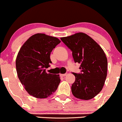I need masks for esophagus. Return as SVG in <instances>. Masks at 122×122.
I'll use <instances>...</instances> for the list:
<instances>
[{
  "mask_svg": "<svg viewBox=\"0 0 122 122\" xmlns=\"http://www.w3.org/2000/svg\"><path fill=\"white\" fill-rule=\"evenodd\" d=\"M66 75V74H60V76H65Z\"/></svg>",
  "mask_w": 122,
  "mask_h": 122,
  "instance_id": "1",
  "label": "esophagus"
}]
</instances>
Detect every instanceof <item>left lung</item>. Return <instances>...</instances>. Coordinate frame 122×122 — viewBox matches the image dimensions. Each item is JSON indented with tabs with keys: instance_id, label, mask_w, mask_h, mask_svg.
<instances>
[{
	"instance_id": "obj_1",
	"label": "left lung",
	"mask_w": 122,
	"mask_h": 122,
	"mask_svg": "<svg viewBox=\"0 0 122 122\" xmlns=\"http://www.w3.org/2000/svg\"><path fill=\"white\" fill-rule=\"evenodd\" d=\"M72 51L74 62L80 64L81 73H74L73 95L80 99L94 98L102 89L107 75V61L104 51L91 37L83 33L61 38Z\"/></svg>"
}]
</instances>
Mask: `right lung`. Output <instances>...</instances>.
Returning a JSON list of instances; mask_svg holds the SVG:
<instances>
[{
  "label": "right lung",
  "mask_w": 122,
  "mask_h": 122,
  "mask_svg": "<svg viewBox=\"0 0 122 122\" xmlns=\"http://www.w3.org/2000/svg\"><path fill=\"white\" fill-rule=\"evenodd\" d=\"M61 43L58 38L38 33L30 37L20 48L16 61L18 77L27 92L37 98L50 97L60 82L59 75L47 74L52 63L50 54Z\"/></svg>",
  "instance_id": "obj_1"
}]
</instances>
